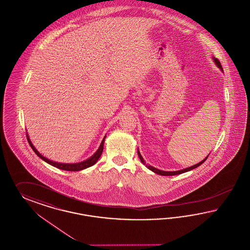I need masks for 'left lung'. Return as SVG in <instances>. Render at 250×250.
Here are the masks:
<instances>
[{
	"label": "left lung",
	"instance_id": "1",
	"mask_svg": "<svg viewBox=\"0 0 250 250\" xmlns=\"http://www.w3.org/2000/svg\"><path fill=\"white\" fill-rule=\"evenodd\" d=\"M214 61H215V63H216V65L220 68V70H222V67H221V64H220V60H218V59H216V58H214ZM138 154H139V157H140V161H141V163L143 164V165H145L146 166V167H148L149 169L151 170L152 172H154V173H156V174H159V175H162V176H174V175H179V174H181V173H184V172H187V171H190L191 169H194V168H196L197 167H199L201 166L205 161L208 159V157H206L205 159L203 161H201L199 164H196V165H194V166H192V167H188V168H185V169H181L179 170V171H162V170L157 169V168H155V167H151V166H149V165H147L146 163H145V161L144 159L142 158V156H141V154L140 153V151L138 150Z\"/></svg>",
	"mask_w": 250,
	"mask_h": 250
}]
</instances>
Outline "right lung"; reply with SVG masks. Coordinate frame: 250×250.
Listing matches in <instances>:
<instances>
[{
	"instance_id": "right-lung-1",
	"label": "right lung",
	"mask_w": 250,
	"mask_h": 250,
	"mask_svg": "<svg viewBox=\"0 0 250 250\" xmlns=\"http://www.w3.org/2000/svg\"><path fill=\"white\" fill-rule=\"evenodd\" d=\"M105 138H106V137H105ZM105 138L102 140L99 150H97L96 153H95L94 155H92L89 159L83 161V162H81V163H77V164H61V163L53 162V161H50L49 159L43 157V156L41 154L40 152L35 149V147L32 145L31 141H30V139H29V136H28V134H27V139H28V141H29V144H30V147L32 148V150H34V152L40 157L41 159L45 161L46 163H48L49 165L55 167H57V168L66 170V171H80V170L85 169V168H87V167H92L93 165H95V164L98 162V160L100 159V157L101 156V153H102V151H103V146H104V140H105Z\"/></svg>"
}]
</instances>
